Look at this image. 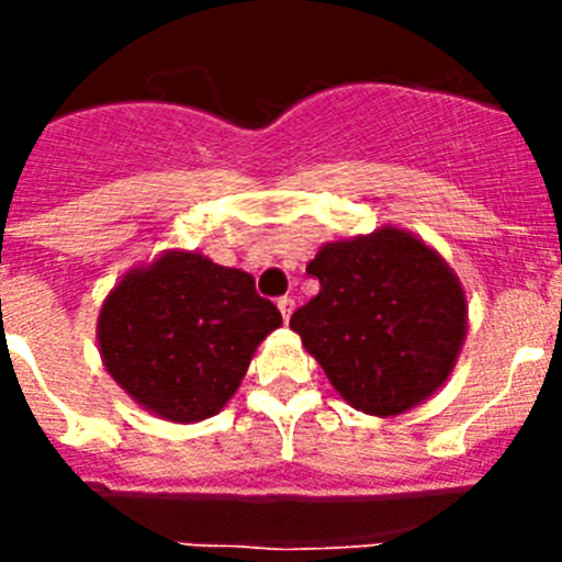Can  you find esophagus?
I'll return each mask as SVG.
<instances>
[{"label": "esophagus", "mask_w": 562, "mask_h": 562, "mask_svg": "<svg viewBox=\"0 0 562 562\" xmlns=\"http://www.w3.org/2000/svg\"><path fill=\"white\" fill-rule=\"evenodd\" d=\"M278 310H281V317H284V321H290L292 310H295V301H292L290 295L278 297Z\"/></svg>", "instance_id": "obj_1"}]
</instances>
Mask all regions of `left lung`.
<instances>
[{"mask_svg": "<svg viewBox=\"0 0 562 562\" xmlns=\"http://www.w3.org/2000/svg\"><path fill=\"white\" fill-rule=\"evenodd\" d=\"M306 272L321 292L290 329L351 408L400 416L448 382L467 337V295L428 241L382 225L324 245Z\"/></svg>", "mask_w": 562, "mask_h": 562, "instance_id": "left-lung-1", "label": "left lung"}]
</instances>
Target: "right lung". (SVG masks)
<instances>
[{"label":"right lung","instance_id":"add662e5","mask_svg":"<svg viewBox=\"0 0 562 562\" xmlns=\"http://www.w3.org/2000/svg\"><path fill=\"white\" fill-rule=\"evenodd\" d=\"M281 312L245 270L196 250H162L103 297L98 349L143 411L177 425L211 419L238 391Z\"/></svg>","mask_w":562,"mask_h":562}]
</instances>
